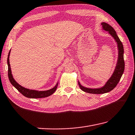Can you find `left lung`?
<instances>
[{
    "label": "left lung",
    "instance_id": "1",
    "mask_svg": "<svg viewBox=\"0 0 135 135\" xmlns=\"http://www.w3.org/2000/svg\"><path fill=\"white\" fill-rule=\"evenodd\" d=\"M102 26V29L105 31H107L113 37L115 42L117 44L118 48V60L117 62L116 66L114 69V71L113 73L112 76L109 78V79L107 81V82L102 87L98 89H91L87 88V87H83L81 85L79 82H78V84L80 87V89L83 91L91 93V94H104L110 91L113 89H114L115 86L117 85L118 83L120 81L122 75L123 74L125 68V63L124 60V47L123 45L118 38L117 33L115 32L114 29L110 25L106 23L105 22H102L101 23Z\"/></svg>",
    "mask_w": 135,
    "mask_h": 135
}]
</instances>
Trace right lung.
<instances>
[{
    "mask_svg": "<svg viewBox=\"0 0 135 135\" xmlns=\"http://www.w3.org/2000/svg\"><path fill=\"white\" fill-rule=\"evenodd\" d=\"M10 51L8 53V55L7 57L8 76V79L10 80V83H11L12 86H14V87H15V89H17L23 95L27 97V98H45V97L50 96L51 95H52V94L55 93L56 89H57V87L58 82L56 84V86L54 87H53L52 89L48 90H46V91H37V90H30L26 88H25V87L21 86L20 84H19L15 80L11 74L10 61H9V57H10Z\"/></svg>",
    "mask_w": 135,
    "mask_h": 135,
    "instance_id": "right-lung-1",
    "label": "right lung"
}]
</instances>
